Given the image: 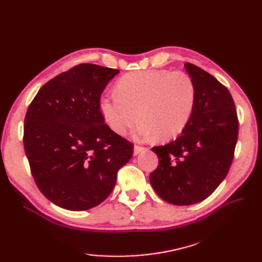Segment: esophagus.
<instances>
[{
	"label": "esophagus",
	"mask_w": 262,
	"mask_h": 262,
	"mask_svg": "<svg viewBox=\"0 0 262 262\" xmlns=\"http://www.w3.org/2000/svg\"><path fill=\"white\" fill-rule=\"evenodd\" d=\"M145 149V147H143V146H139V145H134V147H133V154L134 155H138L139 153H141V152H143V150Z\"/></svg>",
	"instance_id": "1"
}]
</instances>
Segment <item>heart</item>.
Wrapping results in <instances>:
<instances>
[{"label": "heart", "mask_w": 262, "mask_h": 262, "mask_svg": "<svg viewBox=\"0 0 262 262\" xmlns=\"http://www.w3.org/2000/svg\"><path fill=\"white\" fill-rule=\"evenodd\" d=\"M117 89L99 99L100 114L116 133H123L140 116L134 138L144 141L156 136L167 141L184 131L193 114L195 86L184 72L138 71L123 75Z\"/></svg>", "instance_id": "1"}]
</instances>
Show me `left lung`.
I'll use <instances>...</instances> for the list:
<instances>
[{"label":"left lung","instance_id":"obj_1","mask_svg":"<svg viewBox=\"0 0 262 262\" xmlns=\"http://www.w3.org/2000/svg\"><path fill=\"white\" fill-rule=\"evenodd\" d=\"M185 69L195 86L193 114L180 136L152 147L158 157L149 182L163 200L175 205L201 202L231 167L238 119L231 93L215 77L191 63Z\"/></svg>","mask_w":262,"mask_h":262}]
</instances>
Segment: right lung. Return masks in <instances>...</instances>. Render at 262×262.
<instances>
[{"mask_svg": "<svg viewBox=\"0 0 262 262\" xmlns=\"http://www.w3.org/2000/svg\"><path fill=\"white\" fill-rule=\"evenodd\" d=\"M119 70L78 64L46 83L28 107L24 147L39 190L70 211L97 207L133 154L105 123L99 99Z\"/></svg>", "mask_w": 262, "mask_h": 262, "instance_id": "obj_1", "label": "right lung"}]
</instances>
